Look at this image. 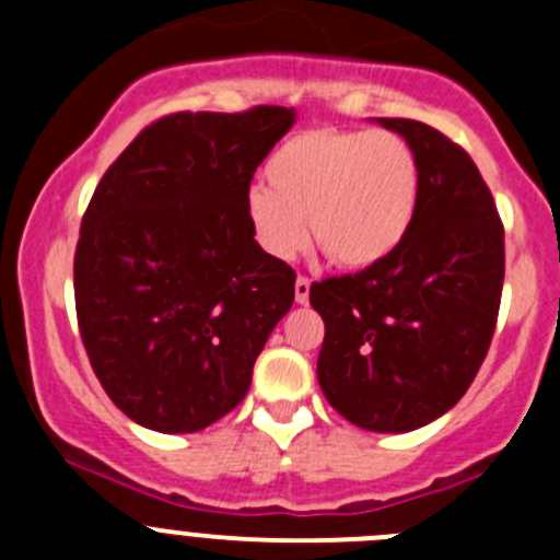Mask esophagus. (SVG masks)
Wrapping results in <instances>:
<instances>
[{
	"instance_id": "obj_1",
	"label": "esophagus",
	"mask_w": 560,
	"mask_h": 560,
	"mask_svg": "<svg viewBox=\"0 0 560 560\" xmlns=\"http://www.w3.org/2000/svg\"><path fill=\"white\" fill-rule=\"evenodd\" d=\"M308 294H311V280L305 275H300L294 283V300L296 303H308Z\"/></svg>"
}]
</instances>
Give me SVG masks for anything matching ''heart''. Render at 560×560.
Wrapping results in <instances>:
<instances>
[{
	"label": "heart",
	"instance_id": "heart-1",
	"mask_svg": "<svg viewBox=\"0 0 560 560\" xmlns=\"http://www.w3.org/2000/svg\"><path fill=\"white\" fill-rule=\"evenodd\" d=\"M269 187L246 196L257 244L289 260L308 244L341 269H370L407 241L420 205V160L400 133L308 128L277 148Z\"/></svg>",
	"mask_w": 560,
	"mask_h": 560
}]
</instances>
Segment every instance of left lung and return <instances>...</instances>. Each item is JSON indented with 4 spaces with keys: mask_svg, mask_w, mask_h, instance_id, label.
Instances as JSON below:
<instances>
[{
    "mask_svg": "<svg viewBox=\"0 0 560 560\" xmlns=\"http://www.w3.org/2000/svg\"><path fill=\"white\" fill-rule=\"evenodd\" d=\"M420 160L407 241L378 266L325 277L311 305L325 323L316 378L330 407L368 432H412L477 378L504 280V226L463 148L438 128L378 117Z\"/></svg>",
    "mask_w": 560,
    "mask_h": 560,
    "instance_id": "8db88e82",
    "label": "left lung"
}]
</instances>
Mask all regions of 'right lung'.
Returning a JSON list of instances; mask_svg holds the SVG:
<instances>
[{"label": "right lung", "instance_id": "add662e5", "mask_svg": "<svg viewBox=\"0 0 560 560\" xmlns=\"http://www.w3.org/2000/svg\"><path fill=\"white\" fill-rule=\"evenodd\" d=\"M294 122L283 106L176 112L103 173L75 249V311L114 407L153 432H199L244 400L294 303L296 271L260 249L252 176Z\"/></svg>", "mask_w": 560, "mask_h": 560}]
</instances>
